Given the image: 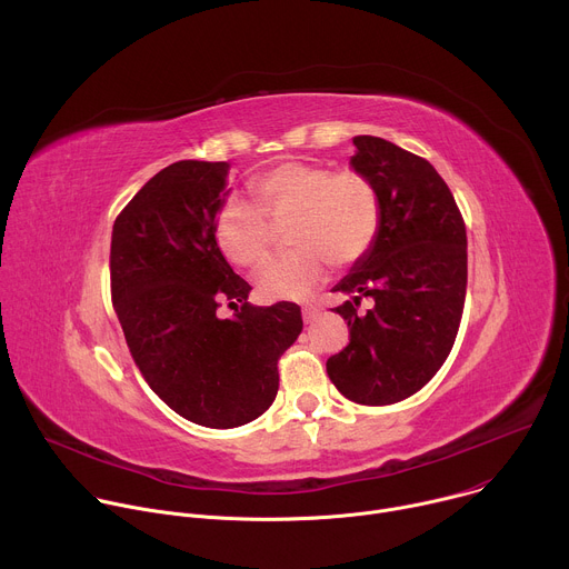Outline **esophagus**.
<instances>
[{
    "label": "esophagus",
    "mask_w": 569,
    "mask_h": 569,
    "mask_svg": "<svg viewBox=\"0 0 569 569\" xmlns=\"http://www.w3.org/2000/svg\"><path fill=\"white\" fill-rule=\"evenodd\" d=\"M301 315H303V321H306V323H312V321H317V319H319L321 310H319V306L306 303V306L301 308Z\"/></svg>",
    "instance_id": "34e87169"
}]
</instances>
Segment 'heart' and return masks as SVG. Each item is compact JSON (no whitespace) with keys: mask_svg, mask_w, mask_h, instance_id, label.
Wrapping results in <instances>:
<instances>
[{"mask_svg":"<svg viewBox=\"0 0 569 569\" xmlns=\"http://www.w3.org/2000/svg\"><path fill=\"white\" fill-rule=\"evenodd\" d=\"M257 207L227 200L213 220L222 257L240 268H257L270 252L272 227L290 220L295 250L270 259L257 274L263 299H303L327 277L331 261L351 266L373 246L380 229V198L358 171H333L303 159L281 161L250 182Z\"/></svg>","mask_w":569,"mask_h":569,"instance_id":"b5f03b06","label":"heart"}]
</instances>
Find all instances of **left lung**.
<instances>
[{
    "mask_svg": "<svg viewBox=\"0 0 569 569\" xmlns=\"http://www.w3.org/2000/svg\"><path fill=\"white\" fill-rule=\"evenodd\" d=\"M351 169L380 198L371 250L333 288L349 323V345L327 373L360 405H391L417 393L446 362L463 312L468 254L457 202L428 159L371 137H353ZM369 296L375 306L357 310Z\"/></svg>",
    "mask_w": 569,
    "mask_h": 569,
    "instance_id": "left-lung-1",
    "label": "left lung"
}]
</instances>
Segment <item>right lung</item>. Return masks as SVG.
<instances>
[{
    "label": "right lung",
    "mask_w": 569,
    "mask_h": 569,
    "mask_svg": "<svg viewBox=\"0 0 569 569\" xmlns=\"http://www.w3.org/2000/svg\"><path fill=\"white\" fill-rule=\"evenodd\" d=\"M227 173L198 159L159 171L117 216L110 248L112 303L141 376L173 412L218 430L270 408L277 362L303 329L297 303L252 306L216 246ZM220 300L237 306L231 320L214 315Z\"/></svg>",
    "instance_id": "right-lung-1"
}]
</instances>
